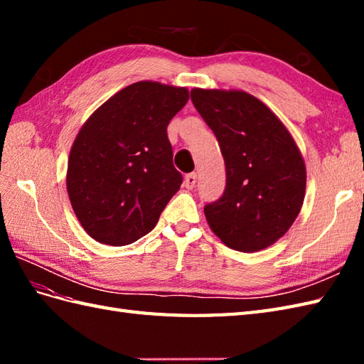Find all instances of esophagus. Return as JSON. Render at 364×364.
Here are the masks:
<instances>
[{"label": "esophagus", "mask_w": 364, "mask_h": 364, "mask_svg": "<svg viewBox=\"0 0 364 364\" xmlns=\"http://www.w3.org/2000/svg\"><path fill=\"white\" fill-rule=\"evenodd\" d=\"M197 183V173L192 172V173H188L186 176H184V186H186V189H194Z\"/></svg>", "instance_id": "1"}]
</instances>
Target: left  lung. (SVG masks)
Masks as SVG:
<instances>
[{"label":"left lung","instance_id":"left-lung-1","mask_svg":"<svg viewBox=\"0 0 364 364\" xmlns=\"http://www.w3.org/2000/svg\"><path fill=\"white\" fill-rule=\"evenodd\" d=\"M191 100L225 161L227 186L218 202L205 206L208 225L233 250L267 249L304 205L306 168L296 141L261 100L244 90L192 89Z\"/></svg>","mask_w":364,"mask_h":364}]
</instances>
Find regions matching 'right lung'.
Wrapping results in <instances>:
<instances>
[{
    "label": "right lung",
    "instance_id": "add662e5",
    "mask_svg": "<svg viewBox=\"0 0 364 364\" xmlns=\"http://www.w3.org/2000/svg\"><path fill=\"white\" fill-rule=\"evenodd\" d=\"M188 100L186 87L139 81L81 127L68 156L67 192L97 242L120 247L150 233L180 189L167 125Z\"/></svg>",
    "mask_w": 364,
    "mask_h": 364
}]
</instances>
